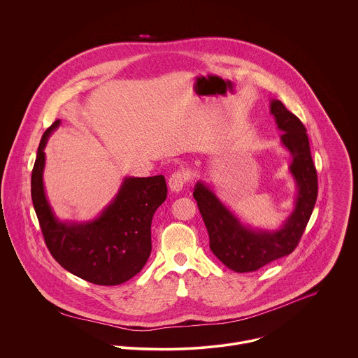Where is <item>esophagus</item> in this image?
Here are the masks:
<instances>
[{
	"label": "esophagus",
	"instance_id": "34e87169",
	"mask_svg": "<svg viewBox=\"0 0 358 358\" xmlns=\"http://www.w3.org/2000/svg\"><path fill=\"white\" fill-rule=\"evenodd\" d=\"M186 179H187V176H186L185 172H175V173H172L171 178H169V180H168V187H169V190H171L172 193H179V192H182V189H183V186H185V183H186Z\"/></svg>",
	"mask_w": 358,
	"mask_h": 358
}]
</instances>
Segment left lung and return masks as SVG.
<instances>
[{
    "mask_svg": "<svg viewBox=\"0 0 358 358\" xmlns=\"http://www.w3.org/2000/svg\"><path fill=\"white\" fill-rule=\"evenodd\" d=\"M270 114L281 134V146L291 154L288 166L296 194L292 212L275 229H257L243 222L213 192L199 180L194 186L200 213L209 236V248L224 266L237 273L255 271L289 255L298 245L317 200V172L311 159L306 128L282 102L270 101Z\"/></svg>",
    "mask_w": 358,
    "mask_h": 358,
    "instance_id": "1",
    "label": "left lung"
}]
</instances>
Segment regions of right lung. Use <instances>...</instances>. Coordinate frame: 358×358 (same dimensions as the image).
Segmentation results:
<instances>
[{
	"mask_svg": "<svg viewBox=\"0 0 358 358\" xmlns=\"http://www.w3.org/2000/svg\"><path fill=\"white\" fill-rule=\"evenodd\" d=\"M56 120L44 132L31 173V199L55 260L71 274L98 285H118L136 275L152 252L154 212L166 199L162 175L125 176L113 200L85 222L62 220L53 212L44 186L45 148Z\"/></svg>",
	"mask_w": 358,
	"mask_h": 358,
	"instance_id": "add662e5",
	"label": "right lung"
}]
</instances>
